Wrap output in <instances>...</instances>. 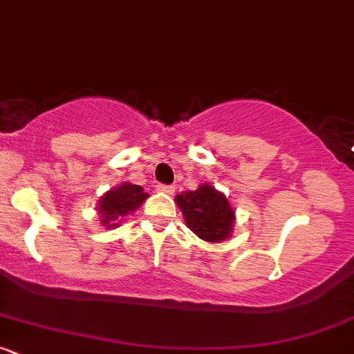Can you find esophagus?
Segmentation results:
<instances>
[{"label":"esophagus","mask_w":354,"mask_h":354,"mask_svg":"<svg viewBox=\"0 0 354 354\" xmlns=\"http://www.w3.org/2000/svg\"><path fill=\"white\" fill-rule=\"evenodd\" d=\"M157 191H158V192H163V194H170V196H172V194L176 192V187H174V185L158 184V185H157Z\"/></svg>","instance_id":"1"}]
</instances>
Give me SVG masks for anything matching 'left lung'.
<instances>
[{
	"instance_id": "left-lung-1",
	"label": "left lung",
	"mask_w": 354,
	"mask_h": 354,
	"mask_svg": "<svg viewBox=\"0 0 354 354\" xmlns=\"http://www.w3.org/2000/svg\"><path fill=\"white\" fill-rule=\"evenodd\" d=\"M176 203L189 230L201 239L223 243L231 238L236 214L227 197L211 184H201L196 191L177 194Z\"/></svg>"
}]
</instances>
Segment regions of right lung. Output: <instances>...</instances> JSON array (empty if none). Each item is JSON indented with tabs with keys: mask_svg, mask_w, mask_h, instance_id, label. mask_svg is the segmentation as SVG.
Wrapping results in <instances>:
<instances>
[{
	"mask_svg": "<svg viewBox=\"0 0 354 354\" xmlns=\"http://www.w3.org/2000/svg\"><path fill=\"white\" fill-rule=\"evenodd\" d=\"M148 197L143 192L142 185L131 184V182H121L116 187L109 189L97 201V214L101 224L106 230H115L123 221V218L133 214Z\"/></svg>",
	"mask_w": 354,
	"mask_h": 354,
	"instance_id": "1",
	"label": "right lung"
}]
</instances>
